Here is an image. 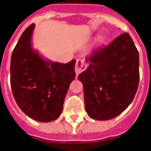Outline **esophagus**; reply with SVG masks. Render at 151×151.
I'll return each mask as SVG.
<instances>
[{"mask_svg": "<svg viewBox=\"0 0 151 151\" xmlns=\"http://www.w3.org/2000/svg\"><path fill=\"white\" fill-rule=\"evenodd\" d=\"M86 69V65L84 63L83 60L81 59H77L76 61V65H75V73L77 75H78L79 73H81V72H83L84 70H85Z\"/></svg>", "mask_w": 151, "mask_h": 151, "instance_id": "34e87169", "label": "esophagus"}]
</instances>
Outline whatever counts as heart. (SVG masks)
<instances>
[{"label": "heart", "instance_id": "1", "mask_svg": "<svg viewBox=\"0 0 151 151\" xmlns=\"http://www.w3.org/2000/svg\"><path fill=\"white\" fill-rule=\"evenodd\" d=\"M96 41H97V43H99V44L102 43V42L103 41V37H99L97 38Z\"/></svg>", "mask_w": 151, "mask_h": 151}]
</instances>
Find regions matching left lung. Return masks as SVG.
Masks as SVG:
<instances>
[{
    "label": "left lung",
    "instance_id": "obj_1",
    "mask_svg": "<svg viewBox=\"0 0 151 151\" xmlns=\"http://www.w3.org/2000/svg\"><path fill=\"white\" fill-rule=\"evenodd\" d=\"M87 62V70L78 75L86 112L99 121L114 118L130 105L138 88V50L124 33L107 47L95 51Z\"/></svg>",
    "mask_w": 151,
    "mask_h": 151
}]
</instances>
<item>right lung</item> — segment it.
<instances>
[{
    "label": "right lung",
    "mask_w": 151,
    "mask_h": 151,
    "mask_svg": "<svg viewBox=\"0 0 151 151\" xmlns=\"http://www.w3.org/2000/svg\"><path fill=\"white\" fill-rule=\"evenodd\" d=\"M35 24L25 29L11 59V88L19 107L40 122L57 119L66 95L74 80L75 59L68 63L44 59L32 46Z\"/></svg>",
    "instance_id": "right-lung-1"
}]
</instances>
